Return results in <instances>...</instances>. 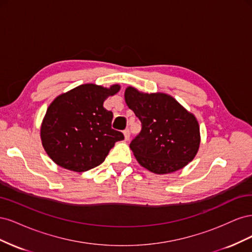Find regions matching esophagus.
Returning a JSON list of instances; mask_svg holds the SVG:
<instances>
[{
	"label": "esophagus",
	"instance_id": "esophagus-1",
	"mask_svg": "<svg viewBox=\"0 0 252 252\" xmlns=\"http://www.w3.org/2000/svg\"><path fill=\"white\" fill-rule=\"evenodd\" d=\"M124 136H125V141H128L130 139V131H129V129H126L124 131Z\"/></svg>",
	"mask_w": 252,
	"mask_h": 252
}]
</instances>
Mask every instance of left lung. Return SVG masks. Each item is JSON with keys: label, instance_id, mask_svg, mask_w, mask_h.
<instances>
[{"label": "left lung", "instance_id": "obj_1", "mask_svg": "<svg viewBox=\"0 0 252 252\" xmlns=\"http://www.w3.org/2000/svg\"><path fill=\"white\" fill-rule=\"evenodd\" d=\"M125 102L142 123V130L130 143L141 166L157 174L178 171L191 162L200 148V126L169 94H146L128 86Z\"/></svg>", "mask_w": 252, "mask_h": 252}]
</instances>
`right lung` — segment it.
I'll use <instances>...</instances> for the list:
<instances>
[{
	"label": "right lung",
	"instance_id": "right-lung-1",
	"mask_svg": "<svg viewBox=\"0 0 252 252\" xmlns=\"http://www.w3.org/2000/svg\"><path fill=\"white\" fill-rule=\"evenodd\" d=\"M114 84L103 87L83 84L58 95L47 108L41 125V141L48 157L58 166L84 172L102 164L122 132L113 130V114L104 101L119 93Z\"/></svg>",
	"mask_w": 252,
	"mask_h": 252
}]
</instances>
